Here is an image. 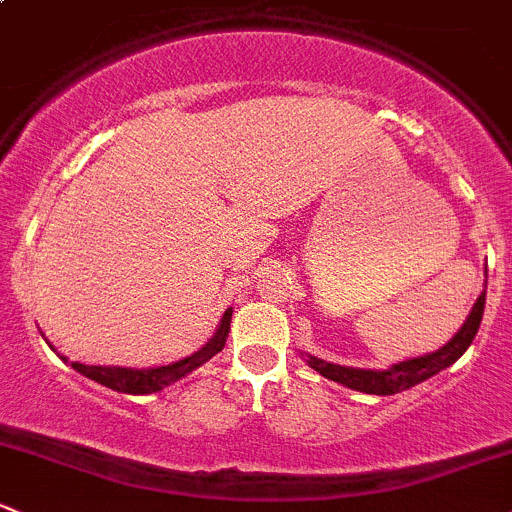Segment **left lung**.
<instances>
[{"label":"left lung","instance_id":"left-lung-1","mask_svg":"<svg viewBox=\"0 0 512 512\" xmlns=\"http://www.w3.org/2000/svg\"><path fill=\"white\" fill-rule=\"evenodd\" d=\"M483 307H486V285H483V293L478 295V300L474 302V310H471V315L466 317L464 327L454 334L452 342H447V346L437 349L434 354L400 361V364L388 368V371H371V368L366 371V368L337 366V364H329V361L317 359V356H307V364L315 368L317 373H322L324 378H329V381H337L346 388L361 390V393H371V395L400 393V390H408L412 386H417V383L432 378L434 373H439V371H444L447 366H452L454 361L459 359L466 349H469V344L474 342L478 327H481Z\"/></svg>","mask_w":512,"mask_h":512}]
</instances>
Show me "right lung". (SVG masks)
Segmentation results:
<instances>
[{
  "instance_id": "add662e5",
  "label": "right lung",
  "mask_w": 512,
  "mask_h": 512,
  "mask_svg": "<svg viewBox=\"0 0 512 512\" xmlns=\"http://www.w3.org/2000/svg\"><path fill=\"white\" fill-rule=\"evenodd\" d=\"M229 322H232V307L224 312L222 322H219V329L214 332V337L202 346L200 351L188 356V359H180L175 364L158 366V368H119V366H85L73 361L75 371H80L82 376L92 378V381L102 383V386L119 390V393H131V395H146L156 393V390H163L170 383L180 381L183 376L195 371L197 366H202L205 361H210L214 354L224 349V342H227L229 334Z\"/></svg>"
}]
</instances>
